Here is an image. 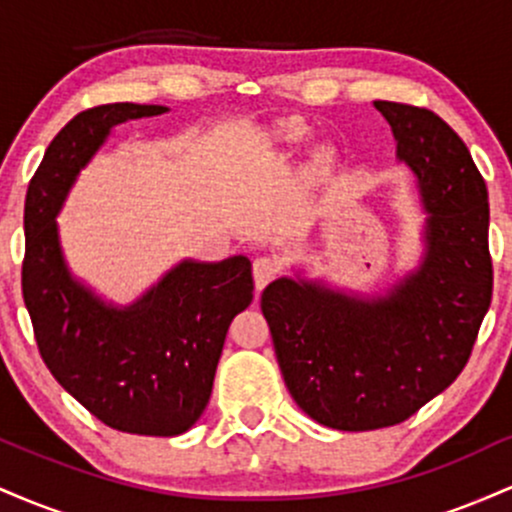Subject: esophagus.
<instances>
[{
    "mask_svg": "<svg viewBox=\"0 0 512 512\" xmlns=\"http://www.w3.org/2000/svg\"><path fill=\"white\" fill-rule=\"evenodd\" d=\"M281 264L279 260H274V257H257L255 262H252V276H255V289L262 291L264 286L269 284V281L274 279L276 274H279Z\"/></svg>",
    "mask_w": 512,
    "mask_h": 512,
    "instance_id": "34e87169",
    "label": "esophagus"
}]
</instances>
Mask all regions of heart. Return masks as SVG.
<instances>
[{
  "instance_id": "obj_1",
  "label": "heart",
  "mask_w": 512,
  "mask_h": 512,
  "mask_svg": "<svg viewBox=\"0 0 512 512\" xmlns=\"http://www.w3.org/2000/svg\"><path fill=\"white\" fill-rule=\"evenodd\" d=\"M269 139H272V144H279V146H301L303 142H308L310 139V129L303 125L301 120H281L276 122L272 127V132H269ZM334 163V156L332 151L327 149H320L315 154V170H320V173H325V170H330Z\"/></svg>"
}]
</instances>
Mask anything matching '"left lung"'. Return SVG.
Segmentation results:
<instances>
[{
    "instance_id": "8db88e82",
    "label": "left lung",
    "mask_w": 512,
    "mask_h": 512,
    "mask_svg": "<svg viewBox=\"0 0 512 512\" xmlns=\"http://www.w3.org/2000/svg\"><path fill=\"white\" fill-rule=\"evenodd\" d=\"M426 211L424 252L383 293L281 276L262 313L291 397L337 431L409 419L462 373L491 305L489 192L472 154L436 113L375 101Z\"/></svg>"
}]
</instances>
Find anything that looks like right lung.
<instances>
[{
    "label": "right lung",
    "instance_id": "right-lung-1",
    "mask_svg": "<svg viewBox=\"0 0 512 512\" xmlns=\"http://www.w3.org/2000/svg\"><path fill=\"white\" fill-rule=\"evenodd\" d=\"M163 113L166 105H98L52 139L28 185L21 286L57 383L105 426L170 438L207 409L228 325L252 303L250 260H182L137 301L115 305L72 274L57 226L69 190L113 127Z\"/></svg>",
    "mask_w": 512,
    "mask_h": 512
}]
</instances>
